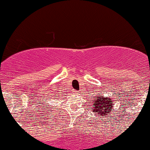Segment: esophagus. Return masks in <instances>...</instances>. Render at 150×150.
Here are the masks:
<instances>
[{"mask_svg":"<svg viewBox=\"0 0 150 150\" xmlns=\"http://www.w3.org/2000/svg\"><path fill=\"white\" fill-rule=\"evenodd\" d=\"M77 92H75V94H76V93H77Z\"/></svg>","mask_w":150,"mask_h":150,"instance_id":"1","label":"esophagus"}]
</instances>
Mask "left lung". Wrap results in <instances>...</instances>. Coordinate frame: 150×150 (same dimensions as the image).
<instances>
[{"label":"left lung","mask_w":150,"mask_h":150,"mask_svg":"<svg viewBox=\"0 0 150 150\" xmlns=\"http://www.w3.org/2000/svg\"><path fill=\"white\" fill-rule=\"evenodd\" d=\"M99 95V94H97V96L92 99V110L93 112L97 113V115L101 117H106L113 111V99H111V97H101Z\"/></svg>","instance_id":"obj_1"}]
</instances>
